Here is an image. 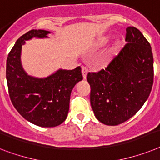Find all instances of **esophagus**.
I'll return each mask as SVG.
<instances>
[{
    "mask_svg": "<svg viewBox=\"0 0 160 160\" xmlns=\"http://www.w3.org/2000/svg\"><path fill=\"white\" fill-rule=\"evenodd\" d=\"M88 72V67H86V66H82V73L83 78H84L85 79H86V78H87Z\"/></svg>",
    "mask_w": 160,
    "mask_h": 160,
    "instance_id": "34e87169",
    "label": "esophagus"
}]
</instances>
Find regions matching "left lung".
I'll use <instances>...</instances> for the list:
<instances>
[{
	"label": "left lung",
	"mask_w": 160,
	"mask_h": 160,
	"mask_svg": "<svg viewBox=\"0 0 160 160\" xmlns=\"http://www.w3.org/2000/svg\"><path fill=\"white\" fill-rule=\"evenodd\" d=\"M127 43L98 72H88L91 105L96 118L115 126L135 115L151 92L154 59L151 47L134 27L126 29Z\"/></svg>",
	"instance_id": "8db88e82"
}]
</instances>
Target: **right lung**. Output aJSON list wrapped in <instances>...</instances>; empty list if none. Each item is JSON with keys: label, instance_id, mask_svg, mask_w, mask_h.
Instances as JSON below:
<instances>
[{"label": "right lung", "instance_id": "add662e5", "mask_svg": "<svg viewBox=\"0 0 160 160\" xmlns=\"http://www.w3.org/2000/svg\"><path fill=\"white\" fill-rule=\"evenodd\" d=\"M51 32L33 29L18 38L6 60V80L10 100L17 111L30 122L42 128L61 124L67 118L72 88L82 80L81 67L59 69L47 78L30 76L21 63L25 41L47 38Z\"/></svg>", "mask_w": 160, "mask_h": 160}]
</instances>
